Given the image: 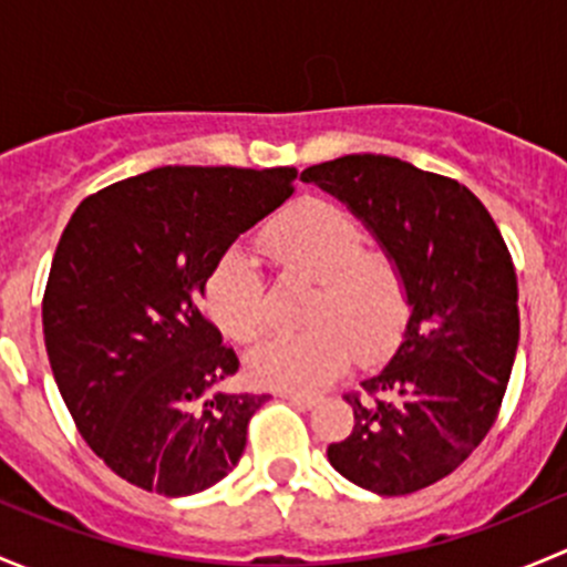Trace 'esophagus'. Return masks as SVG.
I'll return each mask as SVG.
<instances>
[{"label": "esophagus", "instance_id": "esophagus-1", "mask_svg": "<svg viewBox=\"0 0 567 567\" xmlns=\"http://www.w3.org/2000/svg\"><path fill=\"white\" fill-rule=\"evenodd\" d=\"M279 398H285V400H290V403H296V405H301V409H312V405L318 403V394H307V392H290V390H285V392H279Z\"/></svg>", "mask_w": 567, "mask_h": 567}]
</instances>
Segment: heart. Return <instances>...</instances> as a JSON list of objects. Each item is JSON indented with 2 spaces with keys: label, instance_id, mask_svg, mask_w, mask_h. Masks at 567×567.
<instances>
[{
  "label": "heart",
  "instance_id": "b5f03b06",
  "mask_svg": "<svg viewBox=\"0 0 567 567\" xmlns=\"http://www.w3.org/2000/svg\"><path fill=\"white\" fill-rule=\"evenodd\" d=\"M279 271L318 282L301 334H274L249 353V373L271 390H316L348 359L375 362L398 346L411 312L409 282L392 255L368 249L362 225L340 205L301 199L262 236ZM205 310L227 337L251 342L266 326V288L241 247L210 266Z\"/></svg>",
  "mask_w": 567,
  "mask_h": 567
}]
</instances>
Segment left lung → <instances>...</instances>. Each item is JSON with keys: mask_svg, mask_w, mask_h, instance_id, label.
<instances>
[{"mask_svg": "<svg viewBox=\"0 0 567 567\" xmlns=\"http://www.w3.org/2000/svg\"><path fill=\"white\" fill-rule=\"evenodd\" d=\"M364 221L409 282L411 316L390 364L346 394L353 431L329 444L346 480L403 496L447 477L499 414L518 348L513 257L485 205L453 177L375 153L301 173Z\"/></svg>", "mask_w": 567, "mask_h": 567, "instance_id": "8db88e82", "label": "left lung"}]
</instances>
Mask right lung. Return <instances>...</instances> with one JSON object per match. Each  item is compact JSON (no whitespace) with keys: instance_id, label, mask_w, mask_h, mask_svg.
Returning a JSON list of instances; mask_svg holds the SVG:
<instances>
[{"instance_id":"right-lung-1","label":"right lung","mask_w":567,"mask_h":567,"mask_svg":"<svg viewBox=\"0 0 567 567\" xmlns=\"http://www.w3.org/2000/svg\"><path fill=\"white\" fill-rule=\"evenodd\" d=\"M293 181V167H158L68 221L43 293L51 373L84 442L136 488L199 494L241 458L268 394L219 390L238 357L203 316V288Z\"/></svg>"}]
</instances>
